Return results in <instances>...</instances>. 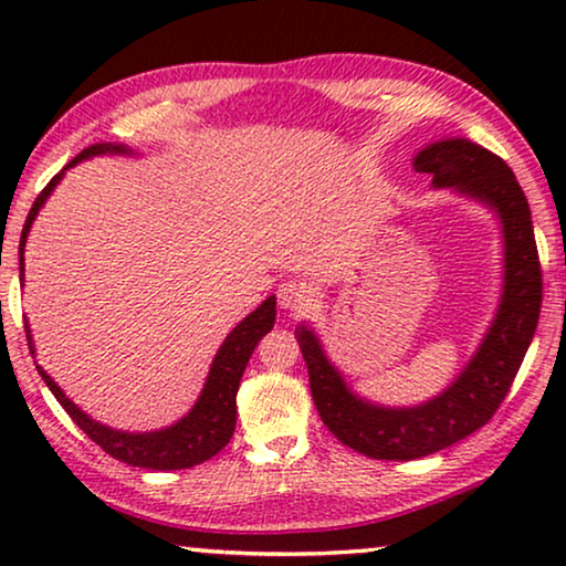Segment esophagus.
Instances as JSON below:
<instances>
[{"instance_id":"1","label":"esophagus","mask_w":566,"mask_h":566,"mask_svg":"<svg viewBox=\"0 0 566 566\" xmlns=\"http://www.w3.org/2000/svg\"><path fill=\"white\" fill-rule=\"evenodd\" d=\"M277 304H281L285 312H298V308H304L308 304V289L298 281H285L281 283V289H277Z\"/></svg>"}]
</instances>
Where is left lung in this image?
<instances>
[{
  "instance_id": "obj_1",
  "label": "left lung",
  "mask_w": 566,
  "mask_h": 566,
  "mask_svg": "<svg viewBox=\"0 0 566 566\" xmlns=\"http://www.w3.org/2000/svg\"><path fill=\"white\" fill-rule=\"evenodd\" d=\"M415 169L432 175L436 188H453L497 213L505 239V285L492 327L469 366L443 394L417 407H378L360 399L327 360L314 329L298 324L296 339L316 412L339 443L368 459H422L490 422L513 386L541 314L544 277L536 237L528 200L513 169L469 138L424 146L415 157Z\"/></svg>"
}]
</instances>
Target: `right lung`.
Wrapping results in <instances>:
<instances>
[{
	"mask_svg": "<svg viewBox=\"0 0 566 566\" xmlns=\"http://www.w3.org/2000/svg\"><path fill=\"white\" fill-rule=\"evenodd\" d=\"M99 154H134V151L123 144H92L82 154H76V157L69 161V165L61 169L49 185H45L41 196L35 198L33 208H30L25 227H22L20 275L22 270H25L22 268L25 265L22 252H25L28 231L33 227L35 216L43 208L45 198L51 196L53 188H56L69 167L80 165L82 159L99 157ZM273 324H275V296H270L262 301L250 316H244V319L231 329V335L223 339V345L219 347V353H216V358L211 363V370H208L206 386L203 391H200L196 407H192L182 420H177L165 430L123 432V430L107 428V424L92 420L90 415H84L72 399H66V394L59 389V384L53 381L41 366H38V374L43 376L45 386H49L53 397L59 399V405L66 409V415L72 417V420L80 424V428L87 432V436L95 440L105 453H111L113 459L128 463V467H142L151 471L190 469L219 453L221 448L229 443L231 436H234L239 381H242V374L247 363H250V355L254 353V347H258L260 339L265 337L270 329H273ZM25 335H28L30 353H35L28 324H25Z\"/></svg>",
	"mask_w": 566,
	"mask_h": 566,
	"instance_id": "1",
	"label": "right lung"
}]
</instances>
